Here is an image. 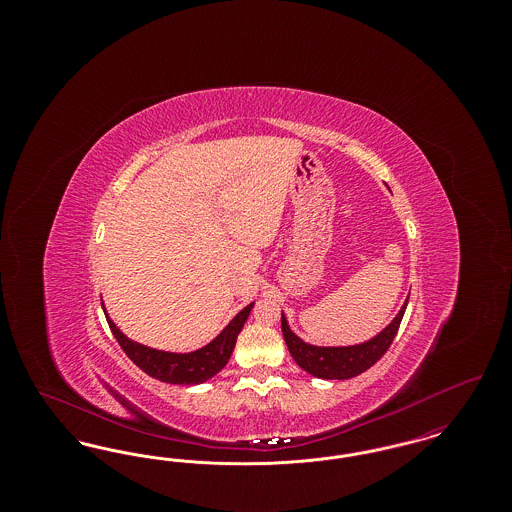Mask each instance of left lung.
Returning <instances> with one entry per match:
<instances>
[{"instance_id":"8db88e82","label":"left lung","mask_w":512,"mask_h":512,"mask_svg":"<svg viewBox=\"0 0 512 512\" xmlns=\"http://www.w3.org/2000/svg\"><path fill=\"white\" fill-rule=\"evenodd\" d=\"M409 297L405 299L399 313L390 324L378 332L374 338L355 343V345H313L301 340L288 324V318L282 311V334L292 353L293 361L315 378L322 380H349L368 370L388 351L395 338L401 318L405 315Z\"/></svg>"}]
</instances>
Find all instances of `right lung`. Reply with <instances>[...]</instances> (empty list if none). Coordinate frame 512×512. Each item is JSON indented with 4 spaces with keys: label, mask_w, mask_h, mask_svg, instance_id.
Segmentation results:
<instances>
[{
    "label": "right lung",
    "mask_w": 512,
    "mask_h": 512,
    "mask_svg": "<svg viewBox=\"0 0 512 512\" xmlns=\"http://www.w3.org/2000/svg\"><path fill=\"white\" fill-rule=\"evenodd\" d=\"M253 305L255 301L244 307L222 328L219 336L213 338L207 345L188 353H174V351H163V349H155L144 343L130 340L113 322V318L109 317L101 301L109 328L119 341L122 351L128 355V359L138 368H142L151 378H157L167 384H178V386H197L211 380L215 374H219L234 351L238 334L242 332Z\"/></svg>",
    "instance_id": "right-lung-1"
}]
</instances>
